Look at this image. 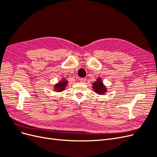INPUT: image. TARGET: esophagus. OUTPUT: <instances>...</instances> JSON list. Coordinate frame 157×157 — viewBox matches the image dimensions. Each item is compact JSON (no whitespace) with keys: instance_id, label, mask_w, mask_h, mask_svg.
<instances>
[{"instance_id":"obj_1","label":"esophagus","mask_w":157,"mask_h":157,"mask_svg":"<svg viewBox=\"0 0 157 157\" xmlns=\"http://www.w3.org/2000/svg\"><path fill=\"white\" fill-rule=\"evenodd\" d=\"M80 81L82 82H85L86 81V78H80Z\"/></svg>"}]
</instances>
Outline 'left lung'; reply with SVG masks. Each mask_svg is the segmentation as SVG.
Here are the masks:
<instances>
[{"label": "left lung", "mask_w": 157, "mask_h": 157, "mask_svg": "<svg viewBox=\"0 0 157 157\" xmlns=\"http://www.w3.org/2000/svg\"><path fill=\"white\" fill-rule=\"evenodd\" d=\"M93 88L95 91L100 94H103L106 92V88L103 85L100 79H98L96 82H95L93 84Z\"/></svg>", "instance_id": "obj_1"}]
</instances>
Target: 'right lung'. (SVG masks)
Here are the masks:
<instances>
[{"label": "right lung", "instance_id": "1", "mask_svg": "<svg viewBox=\"0 0 157 157\" xmlns=\"http://www.w3.org/2000/svg\"><path fill=\"white\" fill-rule=\"evenodd\" d=\"M67 84V82L65 80H62V82H59L58 84L56 85V90L57 92H59V91H62V90L65 88L66 84Z\"/></svg>", "mask_w": 157, "mask_h": 157}]
</instances>
